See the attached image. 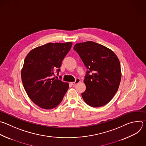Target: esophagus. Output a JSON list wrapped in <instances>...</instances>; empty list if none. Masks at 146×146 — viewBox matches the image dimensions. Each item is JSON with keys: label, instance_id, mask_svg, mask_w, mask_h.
<instances>
[{"label": "esophagus", "instance_id": "obj_1", "mask_svg": "<svg viewBox=\"0 0 146 146\" xmlns=\"http://www.w3.org/2000/svg\"><path fill=\"white\" fill-rule=\"evenodd\" d=\"M80 81H81V80H80V78H77L74 82H71V84H72L73 85H76V84H77L78 83H79Z\"/></svg>", "mask_w": 146, "mask_h": 146}]
</instances>
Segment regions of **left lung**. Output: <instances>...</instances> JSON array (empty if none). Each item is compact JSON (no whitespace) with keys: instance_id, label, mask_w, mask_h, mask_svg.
I'll list each match as a JSON object with an SVG mask.
<instances>
[{"instance_id":"obj_1","label":"left lung","mask_w":146,"mask_h":146,"mask_svg":"<svg viewBox=\"0 0 146 146\" xmlns=\"http://www.w3.org/2000/svg\"><path fill=\"white\" fill-rule=\"evenodd\" d=\"M73 48L88 69L84 80L86 90L81 94L84 102L92 107L105 106L113 98L120 83L118 57L110 48L93 41L76 43Z\"/></svg>"}]
</instances>
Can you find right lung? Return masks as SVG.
Segmentation results:
<instances>
[{
    "label": "right lung",
    "mask_w": 146,
    "mask_h": 146,
    "mask_svg": "<svg viewBox=\"0 0 146 146\" xmlns=\"http://www.w3.org/2000/svg\"><path fill=\"white\" fill-rule=\"evenodd\" d=\"M72 44L48 43L33 48L25 59L21 71L24 88L31 101L41 108L56 107L68 90V82L52 77L54 70L58 74Z\"/></svg>",
    "instance_id": "right-lung-1"
}]
</instances>
